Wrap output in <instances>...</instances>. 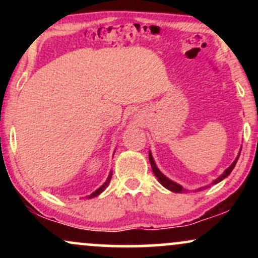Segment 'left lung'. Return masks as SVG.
Returning <instances> with one entry per match:
<instances>
[{
    "mask_svg": "<svg viewBox=\"0 0 258 258\" xmlns=\"http://www.w3.org/2000/svg\"><path fill=\"white\" fill-rule=\"evenodd\" d=\"M239 155H240V153H239ZM239 155L236 156V159L234 160V162L232 165H230L229 167L227 168L226 171H224L223 173L221 174L220 177H218L217 179H215L214 182H212V184H217L218 182H221V180H223L224 178H226V177H228L230 174V172H232L233 171V168L235 167V164H236V161H238V159H239ZM149 161H150V165H152V168H153V172H154V174H155L156 176V178H158V180L160 183H161L162 185L165 186V188L166 189H168V190H171V191H174V193H184V191H186L184 188H183L182 185H179V184H177L176 182H173V180H171V179H168L166 176H165V174H162L161 173V171L159 170L158 167H156V165H155V161H154V159H153V156H152V153L149 152ZM206 188H209V185H206V186H203V188H199L198 189V191L199 190H203V189H206Z\"/></svg>",
    "mask_w": 258,
    "mask_h": 258,
    "instance_id": "1",
    "label": "left lung"
}]
</instances>
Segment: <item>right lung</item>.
I'll return each instance as SVG.
<instances>
[{"mask_svg":"<svg viewBox=\"0 0 258 258\" xmlns=\"http://www.w3.org/2000/svg\"><path fill=\"white\" fill-rule=\"evenodd\" d=\"M110 179H111V172H110V174H109V177H108V179H106L105 180V183H104V184H103L102 186H100V188H98V189H97V190L96 191H94V193H92L91 195H88V199H91V198H94V197H98V195L100 194V193H102V191L103 190H104V189L106 188V186H108V184H109V182H110Z\"/></svg>","mask_w":258,"mask_h":258,"instance_id":"1","label":"right lung"}]
</instances>
